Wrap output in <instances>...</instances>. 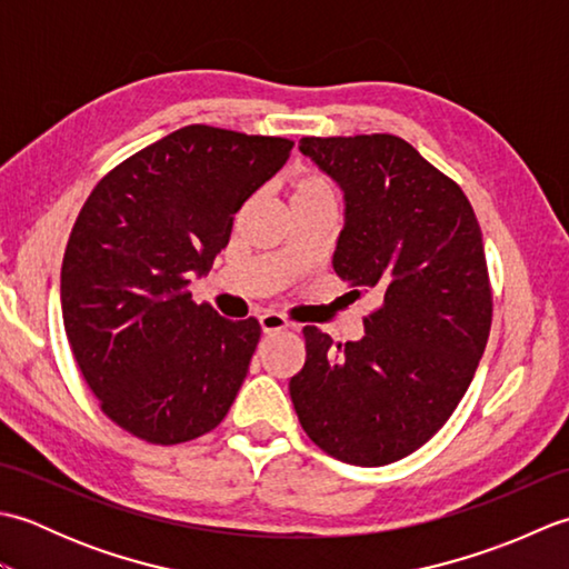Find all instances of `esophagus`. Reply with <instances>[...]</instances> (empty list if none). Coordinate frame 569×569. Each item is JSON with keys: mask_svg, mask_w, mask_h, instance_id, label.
I'll return each mask as SVG.
<instances>
[{"mask_svg": "<svg viewBox=\"0 0 569 569\" xmlns=\"http://www.w3.org/2000/svg\"><path fill=\"white\" fill-rule=\"evenodd\" d=\"M259 325H261V332L263 335H273V332H281L291 328V322H288L283 316H278V312H263L259 316Z\"/></svg>", "mask_w": 569, "mask_h": 569, "instance_id": "obj_1", "label": "esophagus"}]
</instances>
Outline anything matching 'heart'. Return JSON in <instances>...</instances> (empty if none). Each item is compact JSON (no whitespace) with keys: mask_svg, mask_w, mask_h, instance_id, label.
<instances>
[{"mask_svg":"<svg viewBox=\"0 0 569 569\" xmlns=\"http://www.w3.org/2000/svg\"><path fill=\"white\" fill-rule=\"evenodd\" d=\"M318 192H328V196H332V188L328 186V180L320 176H310V173L298 178L293 196H318Z\"/></svg>","mask_w":569,"mask_h":569,"instance_id":"1","label":"heart"}]
</instances>
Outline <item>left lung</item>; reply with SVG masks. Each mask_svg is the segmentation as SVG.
Here are the masks:
<instances>
[{
  "mask_svg": "<svg viewBox=\"0 0 569 569\" xmlns=\"http://www.w3.org/2000/svg\"><path fill=\"white\" fill-rule=\"evenodd\" d=\"M298 149L345 192L337 276L377 291L381 306L357 342L335 347L306 325V367L288 391L320 450L347 465H391L445 426L485 355L481 229L462 188L393 134L306 137Z\"/></svg>",
  "mask_w": 569,
  "mask_h": 569,
  "instance_id": "left-lung-1",
  "label": "left lung"
}]
</instances>
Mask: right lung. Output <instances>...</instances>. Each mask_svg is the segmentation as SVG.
Returning a JSON list of instances; mask_svg holds the SVG:
<instances>
[{
    "mask_svg": "<svg viewBox=\"0 0 569 569\" xmlns=\"http://www.w3.org/2000/svg\"><path fill=\"white\" fill-rule=\"evenodd\" d=\"M293 141L190 124L107 173L72 227L60 308L107 418L153 445L222 422L259 345V322L192 303L234 212L281 171Z\"/></svg>",
    "mask_w": 569,
    "mask_h": 569,
    "instance_id": "right-lung-1",
    "label": "right lung"
}]
</instances>
